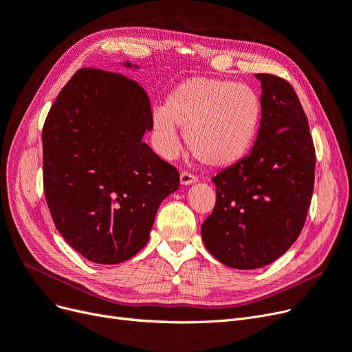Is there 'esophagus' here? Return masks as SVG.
I'll return each mask as SVG.
<instances>
[{"label":"esophagus","instance_id":"esophagus-1","mask_svg":"<svg viewBox=\"0 0 352 352\" xmlns=\"http://www.w3.org/2000/svg\"><path fill=\"white\" fill-rule=\"evenodd\" d=\"M179 181H181V184H183V186H191L194 183H197V177L190 174V173L183 171L179 175Z\"/></svg>","mask_w":352,"mask_h":352}]
</instances>
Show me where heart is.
<instances>
[{
  "instance_id": "obj_1",
  "label": "heart",
  "mask_w": 352,
  "mask_h": 352,
  "mask_svg": "<svg viewBox=\"0 0 352 352\" xmlns=\"http://www.w3.org/2000/svg\"><path fill=\"white\" fill-rule=\"evenodd\" d=\"M259 120L261 101L251 87L216 78H190L171 91L165 107L152 113L162 156L174 158L179 152L178 126L186 130L191 153L209 166L241 161L254 145Z\"/></svg>"
}]
</instances>
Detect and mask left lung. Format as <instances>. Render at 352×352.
Returning a JSON list of instances; mask_svg holds the SVG:
<instances>
[{"label":"left lung","mask_w":352,"mask_h":352,"mask_svg":"<svg viewBox=\"0 0 352 352\" xmlns=\"http://www.w3.org/2000/svg\"><path fill=\"white\" fill-rule=\"evenodd\" d=\"M261 122L250 155L219 173L216 204L201 238L217 261L238 270L271 264L296 242L314 194L316 155L293 87L256 74Z\"/></svg>","instance_id":"obj_1"}]
</instances>
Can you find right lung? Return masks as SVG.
<instances>
[{"mask_svg":"<svg viewBox=\"0 0 352 352\" xmlns=\"http://www.w3.org/2000/svg\"><path fill=\"white\" fill-rule=\"evenodd\" d=\"M149 130L145 89L117 72L76 71L52 104L42 130L45 197L58 232L88 261L136 255L160 204L178 190L175 166L142 140Z\"/></svg>","mask_w":352,"mask_h":352,"instance_id":"right-lung-1","label":"right lung"}]
</instances>
